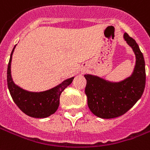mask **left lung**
<instances>
[{
    "instance_id": "1",
    "label": "left lung",
    "mask_w": 150,
    "mask_h": 150,
    "mask_svg": "<svg viewBox=\"0 0 150 150\" xmlns=\"http://www.w3.org/2000/svg\"><path fill=\"white\" fill-rule=\"evenodd\" d=\"M127 44L135 55V65L131 75L119 82L86 74L85 93L90 110L98 117L112 119L131 109L141 98L146 85V67L143 54L135 40L123 34Z\"/></svg>"
}]
</instances>
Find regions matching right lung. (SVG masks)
Here are the masks:
<instances>
[{"instance_id": "1", "label": "right lung", "mask_w": 150, "mask_h": 150, "mask_svg": "<svg viewBox=\"0 0 150 150\" xmlns=\"http://www.w3.org/2000/svg\"><path fill=\"white\" fill-rule=\"evenodd\" d=\"M16 46L11 51L7 71L8 88L11 98L19 109L27 116L34 118L49 117L56 112L60 105V94L72 83L75 77L67 79L53 88L41 92H31L23 89L14 83L11 77V60Z\"/></svg>"}]
</instances>
